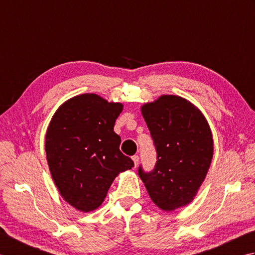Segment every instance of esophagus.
I'll use <instances>...</instances> for the list:
<instances>
[{
  "label": "esophagus",
  "mask_w": 255,
  "mask_h": 255,
  "mask_svg": "<svg viewBox=\"0 0 255 255\" xmlns=\"http://www.w3.org/2000/svg\"><path fill=\"white\" fill-rule=\"evenodd\" d=\"M132 159H133V162H134L135 166H137L138 160H139V157L137 156V155H134V156H132Z\"/></svg>",
  "instance_id": "1"
}]
</instances>
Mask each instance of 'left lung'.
<instances>
[{
    "instance_id": "obj_1",
    "label": "left lung",
    "mask_w": 255,
    "mask_h": 255,
    "mask_svg": "<svg viewBox=\"0 0 255 255\" xmlns=\"http://www.w3.org/2000/svg\"><path fill=\"white\" fill-rule=\"evenodd\" d=\"M156 150L150 171L138 166V176L150 199L171 211L193 200L206 178L214 155V141L206 119L191 103L163 96L142 107Z\"/></svg>"
}]
</instances>
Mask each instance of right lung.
Instances as JSON below:
<instances>
[{"label": "right lung", "mask_w": 255, "mask_h": 255, "mask_svg": "<svg viewBox=\"0 0 255 255\" xmlns=\"http://www.w3.org/2000/svg\"><path fill=\"white\" fill-rule=\"evenodd\" d=\"M122 109L87 93L65 102L49 123L45 150L50 173L62 198L78 210H95L119 173L134 166L113 131Z\"/></svg>", "instance_id": "1"}]
</instances>
